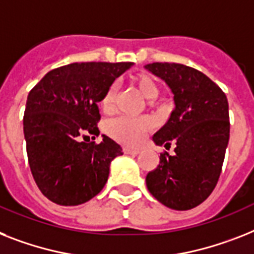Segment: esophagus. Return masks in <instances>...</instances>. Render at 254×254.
<instances>
[{"mask_svg": "<svg viewBox=\"0 0 254 254\" xmlns=\"http://www.w3.org/2000/svg\"><path fill=\"white\" fill-rule=\"evenodd\" d=\"M123 153H125V154H129V156H137L140 153V150L132 149V148H128V146H125V148H123Z\"/></svg>", "mask_w": 254, "mask_h": 254, "instance_id": "esophagus-1", "label": "esophagus"}]
</instances>
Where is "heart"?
Masks as SVG:
<instances>
[{
    "label": "heart",
    "instance_id": "1",
    "mask_svg": "<svg viewBox=\"0 0 254 254\" xmlns=\"http://www.w3.org/2000/svg\"><path fill=\"white\" fill-rule=\"evenodd\" d=\"M133 83L146 100H154L158 96V87L152 77L141 75L136 77ZM115 98H117V85L112 84L106 89L101 100V106L105 112H109L114 108ZM150 127H152V122L146 118L136 119L128 118V117H118V118L110 119L106 123V132L119 141L133 145L141 141L145 132Z\"/></svg>",
    "mask_w": 254,
    "mask_h": 254
}]
</instances>
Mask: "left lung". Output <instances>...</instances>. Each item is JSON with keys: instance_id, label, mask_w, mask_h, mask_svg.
Segmentation results:
<instances>
[{"instance_id": "obj_1", "label": "left lung", "mask_w": 254, "mask_h": 254, "mask_svg": "<svg viewBox=\"0 0 254 254\" xmlns=\"http://www.w3.org/2000/svg\"><path fill=\"white\" fill-rule=\"evenodd\" d=\"M145 70L162 79L174 94L175 108L162 128L153 135L162 153L146 187L165 206L190 210L213 192L222 171L230 139L228 102L221 88L201 71L180 64H149Z\"/></svg>"}]
</instances>
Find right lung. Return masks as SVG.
<instances>
[{
  "label": "right lung",
  "mask_w": 254,
  "mask_h": 254,
  "mask_svg": "<svg viewBox=\"0 0 254 254\" xmlns=\"http://www.w3.org/2000/svg\"><path fill=\"white\" fill-rule=\"evenodd\" d=\"M132 62H81L49 71L27 97L23 131L33 179L45 197L58 205L84 204L101 192L110 163L122 156L119 144L81 141L100 135L97 104Z\"/></svg>",
  "instance_id": "1"
}]
</instances>
